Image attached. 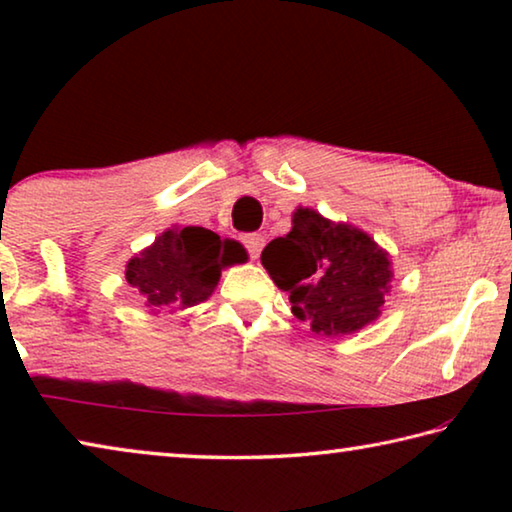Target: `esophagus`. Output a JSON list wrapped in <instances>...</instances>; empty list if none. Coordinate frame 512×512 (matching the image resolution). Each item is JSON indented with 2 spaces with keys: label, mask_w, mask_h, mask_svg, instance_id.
I'll return each instance as SVG.
<instances>
[{
  "label": "esophagus",
  "mask_w": 512,
  "mask_h": 512,
  "mask_svg": "<svg viewBox=\"0 0 512 512\" xmlns=\"http://www.w3.org/2000/svg\"><path fill=\"white\" fill-rule=\"evenodd\" d=\"M242 242H245V247H247L251 258L261 256V251H263V247H265V238H263V235L251 233V235H245V238H242Z\"/></svg>",
  "instance_id": "34e87169"
}]
</instances>
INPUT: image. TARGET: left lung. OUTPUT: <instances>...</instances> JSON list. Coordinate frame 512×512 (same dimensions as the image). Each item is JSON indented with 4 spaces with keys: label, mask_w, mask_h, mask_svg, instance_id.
<instances>
[{
    "label": "left lung",
    "mask_w": 512,
    "mask_h": 512,
    "mask_svg": "<svg viewBox=\"0 0 512 512\" xmlns=\"http://www.w3.org/2000/svg\"><path fill=\"white\" fill-rule=\"evenodd\" d=\"M261 263L288 295L293 316L320 336H348L382 316L391 256L366 231L300 206L293 229L263 249Z\"/></svg>",
    "instance_id": "1"
}]
</instances>
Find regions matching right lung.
Returning <instances> with one entry per match:
<instances>
[{"label":"right lung","mask_w":512,"mask_h":512,"mask_svg":"<svg viewBox=\"0 0 512 512\" xmlns=\"http://www.w3.org/2000/svg\"><path fill=\"white\" fill-rule=\"evenodd\" d=\"M240 242L203 226H171L125 265V279L151 313L190 309L215 293L224 267L247 263Z\"/></svg>","instance_id":"1"}]
</instances>
